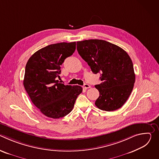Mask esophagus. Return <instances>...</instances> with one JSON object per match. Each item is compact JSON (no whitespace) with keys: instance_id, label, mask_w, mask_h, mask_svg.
<instances>
[{"instance_id":"1","label":"esophagus","mask_w":159,"mask_h":159,"mask_svg":"<svg viewBox=\"0 0 159 159\" xmlns=\"http://www.w3.org/2000/svg\"><path fill=\"white\" fill-rule=\"evenodd\" d=\"M84 89H89V88H90V85H89L88 84H85L84 85Z\"/></svg>"}]
</instances>
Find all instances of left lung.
<instances>
[{
	"instance_id": "8db88e82",
	"label": "left lung",
	"mask_w": 159,
	"mask_h": 159,
	"mask_svg": "<svg viewBox=\"0 0 159 159\" xmlns=\"http://www.w3.org/2000/svg\"><path fill=\"white\" fill-rule=\"evenodd\" d=\"M77 50L94 74H101L96 85L99 97L96 106L106 111L121 107L128 99L135 81L133 65L128 54L116 44L101 39L77 42Z\"/></svg>"
}]
</instances>
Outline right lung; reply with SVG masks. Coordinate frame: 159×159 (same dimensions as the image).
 I'll return each instance as SVG.
<instances>
[{
    "label": "right lung",
    "instance_id": "add662e5",
    "mask_svg": "<svg viewBox=\"0 0 159 159\" xmlns=\"http://www.w3.org/2000/svg\"><path fill=\"white\" fill-rule=\"evenodd\" d=\"M76 48V42L50 44L35 52L28 60L23 85L31 101L44 115L58 119L72 111L78 96L79 85L60 83V68L66 58Z\"/></svg>",
    "mask_w": 159,
    "mask_h": 159
}]
</instances>
